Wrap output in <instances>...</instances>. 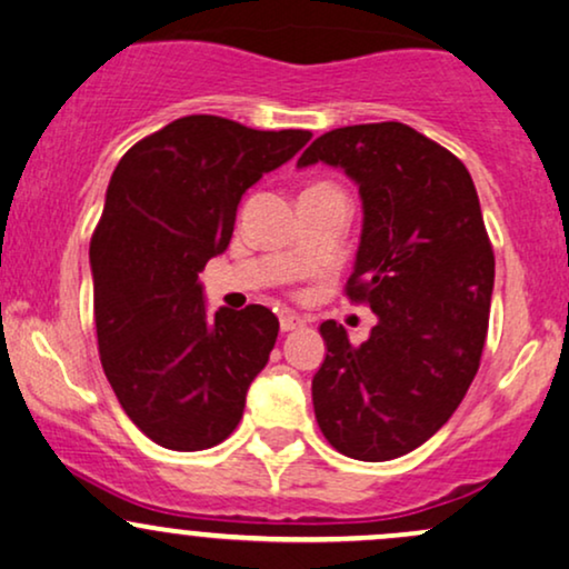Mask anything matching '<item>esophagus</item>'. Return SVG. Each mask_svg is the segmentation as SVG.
Instances as JSON below:
<instances>
[{
    "label": "esophagus",
    "instance_id": "1",
    "mask_svg": "<svg viewBox=\"0 0 569 569\" xmlns=\"http://www.w3.org/2000/svg\"><path fill=\"white\" fill-rule=\"evenodd\" d=\"M300 327H303V319H300L298 313H282V317H279V329H282V332H296Z\"/></svg>",
    "mask_w": 569,
    "mask_h": 569
}]
</instances>
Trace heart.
<instances>
[{
    "mask_svg": "<svg viewBox=\"0 0 569 569\" xmlns=\"http://www.w3.org/2000/svg\"><path fill=\"white\" fill-rule=\"evenodd\" d=\"M317 187H329V184H317Z\"/></svg>",
    "mask_w": 569,
    "mask_h": 569,
    "instance_id": "obj_1",
    "label": "heart"
}]
</instances>
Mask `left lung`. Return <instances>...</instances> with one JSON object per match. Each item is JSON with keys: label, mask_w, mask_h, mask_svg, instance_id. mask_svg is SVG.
<instances>
[{"label": "left lung", "mask_w": 569, "mask_h": 569, "mask_svg": "<svg viewBox=\"0 0 569 569\" xmlns=\"http://www.w3.org/2000/svg\"><path fill=\"white\" fill-rule=\"evenodd\" d=\"M342 168L363 202L361 244L346 284L377 313L361 346L319 327L327 359L313 375L329 446L359 461L413 451L443 427L478 375L496 258L467 166L398 121L332 129L298 166Z\"/></svg>", "instance_id": "8db88e82"}]
</instances>
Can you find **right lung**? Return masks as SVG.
Wrapping results in <instances>:
<instances>
[{
  "instance_id": "1",
  "label": "right lung",
  "mask_w": 569,
  "mask_h": 569,
  "mask_svg": "<svg viewBox=\"0 0 569 569\" xmlns=\"http://www.w3.org/2000/svg\"><path fill=\"white\" fill-rule=\"evenodd\" d=\"M308 139L184 116L116 166L89 244L97 346L118 403L152 443L206 451L240 425L279 319L256 303L208 313L198 273L227 250L244 189Z\"/></svg>"
}]
</instances>
